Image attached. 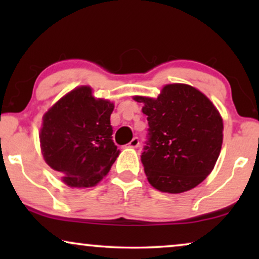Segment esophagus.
Here are the masks:
<instances>
[{"label":"esophagus","instance_id":"1","mask_svg":"<svg viewBox=\"0 0 259 259\" xmlns=\"http://www.w3.org/2000/svg\"><path fill=\"white\" fill-rule=\"evenodd\" d=\"M139 138H137V137H134L132 140L130 141V144H128V146L130 147H133V148H137L138 146H139Z\"/></svg>","mask_w":259,"mask_h":259}]
</instances>
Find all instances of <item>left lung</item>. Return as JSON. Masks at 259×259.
<instances>
[{"label":"left lung","instance_id":"8db88e82","mask_svg":"<svg viewBox=\"0 0 259 259\" xmlns=\"http://www.w3.org/2000/svg\"><path fill=\"white\" fill-rule=\"evenodd\" d=\"M143 102L148 134L141 162L154 189L182 193L213 169L223 144V119L207 97L184 83L166 84L157 99Z\"/></svg>","mask_w":259,"mask_h":259}]
</instances>
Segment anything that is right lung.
Returning <instances> with one entry per match:
<instances>
[{"label":"right lung","instance_id":"obj_1","mask_svg":"<svg viewBox=\"0 0 259 259\" xmlns=\"http://www.w3.org/2000/svg\"><path fill=\"white\" fill-rule=\"evenodd\" d=\"M113 109V102L95 99L91 87L81 86L44 115L42 155L68 186H95L118 158L109 120Z\"/></svg>","mask_w":259,"mask_h":259}]
</instances>
